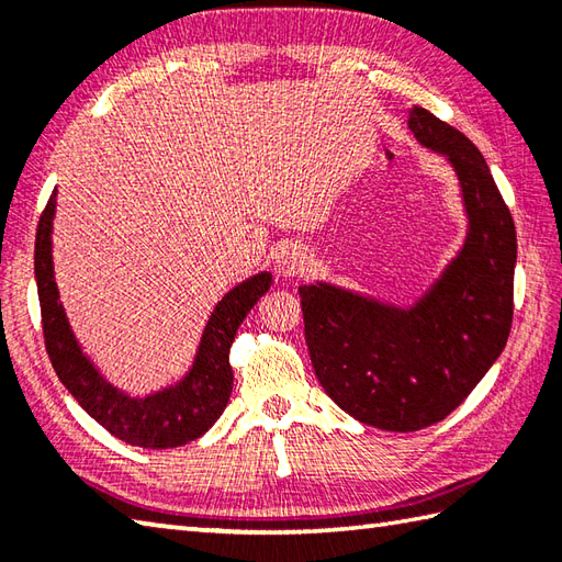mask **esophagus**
Masks as SVG:
<instances>
[{
    "label": "esophagus",
    "mask_w": 562,
    "mask_h": 562,
    "mask_svg": "<svg viewBox=\"0 0 562 562\" xmlns=\"http://www.w3.org/2000/svg\"><path fill=\"white\" fill-rule=\"evenodd\" d=\"M278 270L282 278H300V274H304L308 270L306 250L296 248V246L282 248V254L278 258Z\"/></svg>",
    "instance_id": "34e87169"
}]
</instances>
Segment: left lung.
I'll return each mask as SVG.
<instances>
[{
	"mask_svg": "<svg viewBox=\"0 0 562 562\" xmlns=\"http://www.w3.org/2000/svg\"><path fill=\"white\" fill-rule=\"evenodd\" d=\"M408 127L457 171L469 217L459 256L408 308L328 282L300 288L321 386L355 420L389 432H415L459 408L505 350L515 308V220L483 154L420 105Z\"/></svg>",
	"mask_w": 562,
	"mask_h": 562,
	"instance_id": "obj_1",
	"label": "left lung"
}]
</instances>
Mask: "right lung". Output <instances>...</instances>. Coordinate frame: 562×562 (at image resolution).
<instances>
[{
    "instance_id": "add662e5",
    "label": "right lung",
    "mask_w": 562,
    "mask_h": 562,
    "mask_svg": "<svg viewBox=\"0 0 562 562\" xmlns=\"http://www.w3.org/2000/svg\"><path fill=\"white\" fill-rule=\"evenodd\" d=\"M55 205L53 193L35 232V282L45 350L59 381L93 420L133 447L171 449L202 437L229 403L234 386L229 348L246 314L270 290L272 274L258 272L222 296L202 330L193 367L176 386L133 398L101 376L71 333L53 270Z\"/></svg>"
}]
</instances>
